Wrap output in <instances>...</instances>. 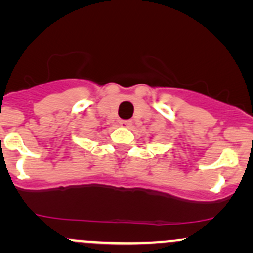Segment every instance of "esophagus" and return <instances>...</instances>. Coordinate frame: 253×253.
<instances>
[{
  "label": "esophagus",
  "instance_id": "34e87169",
  "mask_svg": "<svg viewBox=\"0 0 253 253\" xmlns=\"http://www.w3.org/2000/svg\"><path fill=\"white\" fill-rule=\"evenodd\" d=\"M120 125H121L122 127H126V128H128V127L132 125V121L131 120H122V121H120Z\"/></svg>",
  "mask_w": 253,
  "mask_h": 253
}]
</instances>
